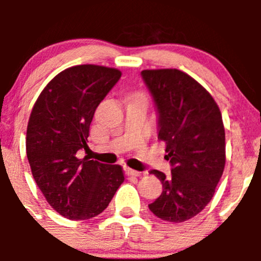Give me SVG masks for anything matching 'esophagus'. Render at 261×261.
<instances>
[{"mask_svg":"<svg viewBox=\"0 0 261 261\" xmlns=\"http://www.w3.org/2000/svg\"><path fill=\"white\" fill-rule=\"evenodd\" d=\"M125 172L128 177H141V175L144 174L143 172H138V170H134V169H131V168H126Z\"/></svg>","mask_w":261,"mask_h":261,"instance_id":"34e87169","label":"esophagus"}]
</instances>
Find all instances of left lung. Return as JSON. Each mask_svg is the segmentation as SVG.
<instances>
[{"label":"left lung","instance_id":"1","mask_svg":"<svg viewBox=\"0 0 261 261\" xmlns=\"http://www.w3.org/2000/svg\"><path fill=\"white\" fill-rule=\"evenodd\" d=\"M159 114L172 175L151 170L163 192L150 211L167 222H184L198 215L215 194L226 163L222 115L208 91L179 69L141 72Z\"/></svg>","mask_w":261,"mask_h":261}]
</instances>
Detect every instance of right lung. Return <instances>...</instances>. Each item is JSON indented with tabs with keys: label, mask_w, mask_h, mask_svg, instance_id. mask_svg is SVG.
Wrapping results in <instances>:
<instances>
[{
	"label": "right lung",
	"mask_w": 261,
	"mask_h": 261,
	"mask_svg": "<svg viewBox=\"0 0 261 261\" xmlns=\"http://www.w3.org/2000/svg\"><path fill=\"white\" fill-rule=\"evenodd\" d=\"M120 77V70L103 65L67 68L46 84L30 114L26 154L31 173L50 206L69 220L103 212L125 180L121 165L77 156L88 147L97 106Z\"/></svg>",
	"instance_id": "1"
}]
</instances>
